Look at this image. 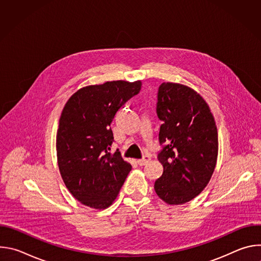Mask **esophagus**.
I'll return each instance as SVG.
<instances>
[{
    "mask_svg": "<svg viewBox=\"0 0 261 261\" xmlns=\"http://www.w3.org/2000/svg\"><path fill=\"white\" fill-rule=\"evenodd\" d=\"M150 161H151V157L145 155V156L142 157V159L137 160V163H138V165H140V166H144V165H146Z\"/></svg>",
    "mask_w": 261,
    "mask_h": 261,
    "instance_id": "34e87169",
    "label": "esophagus"
}]
</instances>
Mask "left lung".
<instances>
[{"label": "left lung", "instance_id": "left-lung-1", "mask_svg": "<svg viewBox=\"0 0 261 261\" xmlns=\"http://www.w3.org/2000/svg\"><path fill=\"white\" fill-rule=\"evenodd\" d=\"M156 111L163 122L158 160L164 169L155 191L168 204H182L200 194L212 177L218 156L217 126L203 98L179 84L159 87Z\"/></svg>", "mask_w": 261, "mask_h": 261}]
</instances>
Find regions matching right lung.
Here are the masks:
<instances>
[{"instance_id":"1","label":"right lung","mask_w":261,"mask_h":261,"mask_svg":"<svg viewBox=\"0 0 261 261\" xmlns=\"http://www.w3.org/2000/svg\"><path fill=\"white\" fill-rule=\"evenodd\" d=\"M141 89V82H107L74 93L64 106L57 133L58 165L70 193L102 210L113 204L132 166L119 150L110 154L117 111Z\"/></svg>"}]
</instances>
